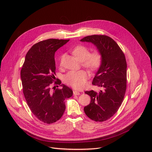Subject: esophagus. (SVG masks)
I'll use <instances>...</instances> for the list:
<instances>
[{
	"mask_svg": "<svg viewBox=\"0 0 152 152\" xmlns=\"http://www.w3.org/2000/svg\"><path fill=\"white\" fill-rule=\"evenodd\" d=\"M73 94H74L75 95H78L80 94V92H78V91H73Z\"/></svg>",
	"mask_w": 152,
	"mask_h": 152,
	"instance_id": "34e87169",
	"label": "esophagus"
}]
</instances>
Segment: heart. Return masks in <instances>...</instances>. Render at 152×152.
Returning <instances> with one entry per match:
<instances>
[{
	"label": "heart",
	"instance_id": "1",
	"mask_svg": "<svg viewBox=\"0 0 152 152\" xmlns=\"http://www.w3.org/2000/svg\"><path fill=\"white\" fill-rule=\"evenodd\" d=\"M73 53L81 61L82 65L91 71L96 70L99 68L103 61V57L101 52L98 50H95L89 53V49L83 45H79L73 48ZM63 59V55L60 57V64L61 65ZM88 75L86 71H71L64 77V81L68 84L76 89H81L84 88Z\"/></svg>",
	"mask_w": 152,
	"mask_h": 152
}]
</instances>
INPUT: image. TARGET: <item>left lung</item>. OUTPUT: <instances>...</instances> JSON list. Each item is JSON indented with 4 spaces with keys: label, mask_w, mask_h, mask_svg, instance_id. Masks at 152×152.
Returning a JSON list of instances; mask_svg holds the SVG:
<instances>
[{
    "label": "left lung",
    "mask_w": 152,
    "mask_h": 152,
    "mask_svg": "<svg viewBox=\"0 0 152 152\" xmlns=\"http://www.w3.org/2000/svg\"><path fill=\"white\" fill-rule=\"evenodd\" d=\"M92 42L103 57V61L92 84L102 87L96 92L86 91L91 97L89 104L84 108L92 120L103 122L112 117L122 104L127 86V63L125 55L114 40L106 35H92L81 39Z\"/></svg>",
    "instance_id": "1"
}]
</instances>
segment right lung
Listing matches in <instances>:
<instances>
[{
	"label": "right lung",
	"instance_id": "obj_1",
	"mask_svg": "<svg viewBox=\"0 0 152 152\" xmlns=\"http://www.w3.org/2000/svg\"><path fill=\"white\" fill-rule=\"evenodd\" d=\"M69 39H49L40 41L29 50L21 70L23 92L31 112L44 123L59 120L65 110L66 99L73 95L68 86L55 82L61 89H51L55 79V53ZM58 87V86H57Z\"/></svg>",
	"mask_w": 152,
	"mask_h": 152
}]
</instances>
